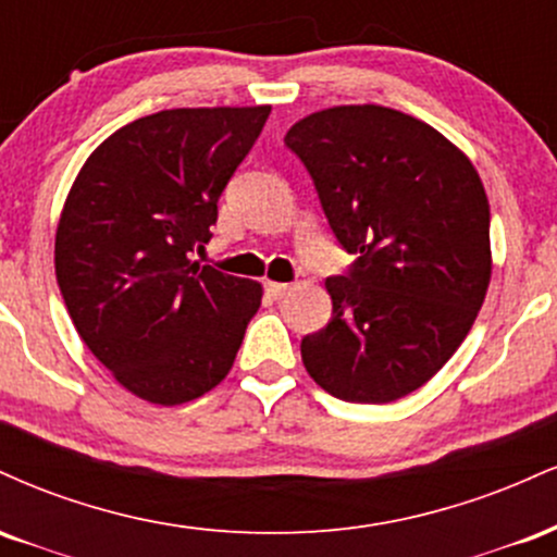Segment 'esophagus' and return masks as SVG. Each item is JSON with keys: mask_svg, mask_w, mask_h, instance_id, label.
<instances>
[{"mask_svg": "<svg viewBox=\"0 0 557 557\" xmlns=\"http://www.w3.org/2000/svg\"><path fill=\"white\" fill-rule=\"evenodd\" d=\"M287 290H290V285H285V283H264V293H267V296H270L272 300L283 298Z\"/></svg>", "mask_w": 557, "mask_h": 557, "instance_id": "34e87169", "label": "esophagus"}]
</instances>
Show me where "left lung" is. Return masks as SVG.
<instances>
[{"label":"left lung","instance_id":"1","mask_svg":"<svg viewBox=\"0 0 557 557\" xmlns=\"http://www.w3.org/2000/svg\"><path fill=\"white\" fill-rule=\"evenodd\" d=\"M354 264L327 277L332 319L300 341L306 372L348 403H389L432 380L490 285V203L474 164L389 107H332L287 131Z\"/></svg>","mask_w":557,"mask_h":557}]
</instances>
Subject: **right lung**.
<instances>
[{"instance_id":"obj_1","label":"right lung","mask_w":557,"mask_h":557,"mask_svg":"<svg viewBox=\"0 0 557 557\" xmlns=\"http://www.w3.org/2000/svg\"><path fill=\"white\" fill-rule=\"evenodd\" d=\"M272 107L162 110L112 133L75 177L54 243L67 314L138 398L177 406L225 380L261 285L190 261Z\"/></svg>"}]
</instances>
